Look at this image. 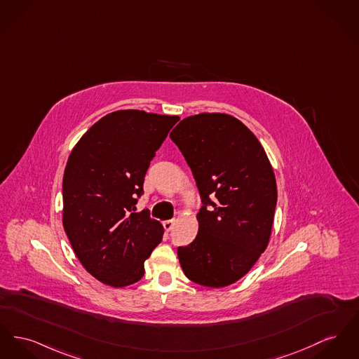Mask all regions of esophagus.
<instances>
[{"label":"esophagus","mask_w":359,"mask_h":359,"mask_svg":"<svg viewBox=\"0 0 359 359\" xmlns=\"http://www.w3.org/2000/svg\"><path fill=\"white\" fill-rule=\"evenodd\" d=\"M163 225H164V229H165L167 232H169V231H172L173 226H175V219H167V221L163 222Z\"/></svg>","instance_id":"esophagus-1"}]
</instances>
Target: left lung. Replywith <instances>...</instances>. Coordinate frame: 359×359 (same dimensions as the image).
<instances>
[{"label": "left lung", "instance_id": "left-lung-1", "mask_svg": "<svg viewBox=\"0 0 359 359\" xmlns=\"http://www.w3.org/2000/svg\"><path fill=\"white\" fill-rule=\"evenodd\" d=\"M169 137L190 165L205 203L196 215L195 240L177 248L183 273L202 286H229L269 245L276 205L274 169L252 131L228 114L191 115ZM214 196L217 199L211 201Z\"/></svg>", "mask_w": 359, "mask_h": 359}]
</instances>
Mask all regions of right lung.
<instances>
[{
    "label": "right lung",
    "mask_w": 359,
    "mask_h": 359,
    "mask_svg": "<svg viewBox=\"0 0 359 359\" xmlns=\"http://www.w3.org/2000/svg\"><path fill=\"white\" fill-rule=\"evenodd\" d=\"M180 118L140 109L107 114L72 150L64 173L62 224L85 270L112 287L138 282L164 228L134 212L154 151Z\"/></svg>",
    "instance_id": "right-lung-1"
}]
</instances>
